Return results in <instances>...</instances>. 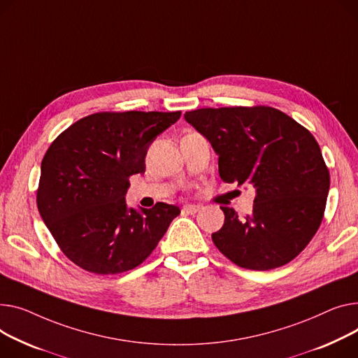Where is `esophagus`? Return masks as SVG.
<instances>
[{
    "mask_svg": "<svg viewBox=\"0 0 358 358\" xmlns=\"http://www.w3.org/2000/svg\"><path fill=\"white\" fill-rule=\"evenodd\" d=\"M200 206H196V204H185L182 206V211L187 213V214H197L200 211Z\"/></svg>",
    "mask_w": 358,
    "mask_h": 358,
    "instance_id": "1",
    "label": "esophagus"
}]
</instances>
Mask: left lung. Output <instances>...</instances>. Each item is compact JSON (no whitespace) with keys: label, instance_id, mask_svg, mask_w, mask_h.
<instances>
[{"label":"left lung","instance_id":"8db88e82","mask_svg":"<svg viewBox=\"0 0 358 358\" xmlns=\"http://www.w3.org/2000/svg\"><path fill=\"white\" fill-rule=\"evenodd\" d=\"M185 121L219 155L224 182L256 189L245 219L229 207L213 243L237 266L269 271L287 265L311 242L324 217L329 171L314 135L271 106L203 108Z\"/></svg>","mask_w":358,"mask_h":358}]
</instances>
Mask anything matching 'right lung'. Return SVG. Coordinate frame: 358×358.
I'll use <instances>...</instances> for the list:
<instances>
[{
  "mask_svg": "<svg viewBox=\"0 0 358 358\" xmlns=\"http://www.w3.org/2000/svg\"><path fill=\"white\" fill-rule=\"evenodd\" d=\"M181 112H98L64 129L45 151L37 188L40 216L64 256L96 275L139 266L180 214L157 203L128 208L129 177L145 173L152 141Z\"/></svg>",
  "mask_w": 358,
  "mask_h": 358,
  "instance_id": "add662e5",
  "label": "right lung"
}]
</instances>
